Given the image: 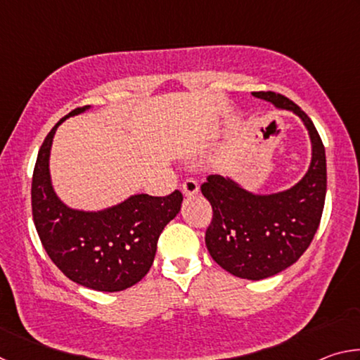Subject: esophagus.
Listing matches in <instances>:
<instances>
[{"label": "esophagus", "mask_w": 360, "mask_h": 360, "mask_svg": "<svg viewBox=\"0 0 360 360\" xmlns=\"http://www.w3.org/2000/svg\"><path fill=\"white\" fill-rule=\"evenodd\" d=\"M182 193H184V197H187V198L197 195L198 193V182L193 179H186L184 182H182Z\"/></svg>", "instance_id": "esophagus-1"}]
</instances>
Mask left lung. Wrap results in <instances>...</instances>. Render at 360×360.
Here are the masks:
<instances>
[{
    "mask_svg": "<svg viewBox=\"0 0 360 360\" xmlns=\"http://www.w3.org/2000/svg\"><path fill=\"white\" fill-rule=\"evenodd\" d=\"M252 95L297 114L313 150L307 174L288 191L252 193L221 174L208 176L202 184V193L212 206L205 236L211 257L233 276L259 281L295 264L311 245L324 210L327 165L318 130L294 101L275 92Z\"/></svg>",
    "mask_w": 360,
    "mask_h": 360,
    "instance_id": "1",
    "label": "left lung"
}]
</instances>
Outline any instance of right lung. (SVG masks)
Listing matches in <instances>:
<instances>
[{"mask_svg":"<svg viewBox=\"0 0 360 360\" xmlns=\"http://www.w3.org/2000/svg\"><path fill=\"white\" fill-rule=\"evenodd\" d=\"M89 108L60 119L41 146L32 181L33 221L49 257L66 278L94 290L119 292L148 275L158 236L179 212L182 193H138L103 211L68 208L52 187V139L60 124Z\"/></svg>","mask_w":360,"mask_h":360,"instance_id":"obj_1","label":"right lung"}]
</instances>
